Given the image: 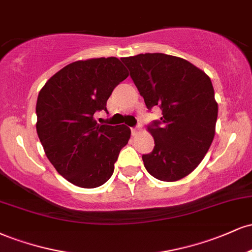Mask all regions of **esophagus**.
I'll return each instance as SVG.
<instances>
[{
    "label": "esophagus",
    "mask_w": 252,
    "mask_h": 252,
    "mask_svg": "<svg viewBox=\"0 0 252 252\" xmlns=\"http://www.w3.org/2000/svg\"><path fill=\"white\" fill-rule=\"evenodd\" d=\"M138 132H140V129H138V128H131V135L132 136H136L138 134Z\"/></svg>",
    "instance_id": "esophagus-1"
}]
</instances>
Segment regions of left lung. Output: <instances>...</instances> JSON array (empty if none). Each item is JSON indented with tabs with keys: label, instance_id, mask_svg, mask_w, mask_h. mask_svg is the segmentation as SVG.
<instances>
[{
	"label": "left lung",
	"instance_id": "8db88e82",
	"mask_svg": "<svg viewBox=\"0 0 252 252\" xmlns=\"http://www.w3.org/2000/svg\"><path fill=\"white\" fill-rule=\"evenodd\" d=\"M147 108L162 117L148 126L155 147L142 155L150 175L178 181L194 170L216 134L218 103L210 77L182 58L146 53L122 58Z\"/></svg>",
	"mask_w": 252,
	"mask_h": 252
}]
</instances>
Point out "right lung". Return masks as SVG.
Instances as JSON below:
<instances>
[{"instance_id": "right-lung-1", "label": "right lung", "mask_w": 252, "mask_h": 252, "mask_svg": "<svg viewBox=\"0 0 252 252\" xmlns=\"http://www.w3.org/2000/svg\"><path fill=\"white\" fill-rule=\"evenodd\" d=\"M129 76L115 57L78 60L58 71L40 90L36 132L45 154L60 175L82 189H96L111 178L126 126L98 124L94 115L108 111L106 100Z\"/></svg>"}]
</instances>
